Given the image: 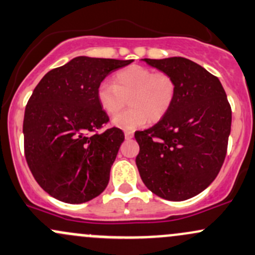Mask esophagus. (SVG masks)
I'll list each match as a JSON object with an SVG mask.
<instances>
[{
	"instance_id": "obj_1",
	"label": "esophagus",
	"mask_w": 255,
	"mask_h": 255,
	"mask_svg": "<svg viewBox=\"0 0 255 255\" xmlns=\"http://www.w3.org/2000/svg\"><path fill=\"white\" fill-rule=\"evenodd\" d=\"M133 135H134L133 130H126V132H125V136H126V139H132V138H133Z\"/></svg>"
}]
</instances>
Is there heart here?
<instances>
[{
  "mask_svg": "<svg viewBox=\"0 0 255 255\" xmlns=\"http://www.w3.org/2000/svg\"><path fill=\"white\" fill-rule=\"evenodd\" d=\"M114 83L103 82L97 89V98L103 110L116 115L126 105L130 106L117 115L114 125L123 129L153 123L163 119L172 109L178 94L175 78L167 72L141 65H130L114 75Z\"/></svg>",
  "mask_w": 255,
  "mask_h": 255,
  "instance_id": "b5f03b06",
  "label": "heart"
}]
</instances>
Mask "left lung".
<instances>
[{
    "mask_svg": "<svg viewBox=\"0 0 255 255\" xmlns=\"http://www.w3.org/2000/svg\"><path fill=\"white\" fill-rule=\"evenodd\" d=\"M172 75L178 94L155 126L134 133L142 183L164 200L184 201L202 192L220 172L231 130V106L217 76L181 57L142 59Z\"/></svg>",
    "mask_w": 255,
    "mask_h": 255,
    "instance_id": "1",
    "label": "left lung"
}]
</instances>
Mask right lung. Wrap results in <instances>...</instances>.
<instances>
[{
    "label": "right lung",
    "instance_id": "1",
    "mask_svg": "<svg viewBox=\"0 0 255 255\" xmlns=\"http://www.w3.org/2000/svg\"><path fill=\"white\" fill-rule=\"evenodd\" d=\"M132 61L77 57L33 89L24 115L25 158L38 185L57 200L83 203L108 186L125 134L116 127L99 132L109 116L97 89Z\"/></svg>",
    "mask_w": 255,
    "mask_h": 255
}]
</instances>
